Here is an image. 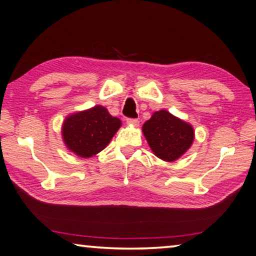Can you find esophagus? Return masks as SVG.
<instances>
[{
    "label": "esophagus",
    "mask_w": 256,
    "mask_h": 256,
    "mask_svg": "<svg viewBox=\"0 0 256 256\" xmlns=\"http://www.w3.org/2000/svg\"><path fill=\"white\" fill-rule=\"evenodd\" d=\"M127 124L129 126H132V127H138V126L140 124V121L138 120V118H128Z\"/></svg>",
    "instance_id": "34e87169"
}]
</instances>
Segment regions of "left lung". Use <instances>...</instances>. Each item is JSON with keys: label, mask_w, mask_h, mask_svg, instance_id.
Returning a JSON list of instances; mask_svg holds the SVG:
<instances>
[{"label": "left lung", "mask_w": 256, "mask_h": 256, "mask_svg": "<svg viewBox=\"0 0 256 256\" xmlns=\"http://www.w3.org/2000/svg\"><path fill=\"white\" fill-rule=\"evenodd\" d=\"M152 152L166 162H174L191 148L194 129L166 110L155 112L142 127Z\"/></svg>", "instance_id": "1"}]
</instances>
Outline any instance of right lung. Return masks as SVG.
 Instances as JSON below:
<instances>
[{
    "label": "right lung",
    "mask_w": 256,
    "mask_h": 256,
    "mask_svg": "<svg viewBox=\"0 0 256 256\" xmlns=\"http://www.w3.org/2000/svg\"><path fill=\"white\" fill-rule=\"evenodd\" d=\"M121 124L120 118L112 116L107 108L96 104L65 118L62 126V142L74 155L90 158L106 148Z\"/></svg>",
    "instance_id": "1"
}]
</instances>
